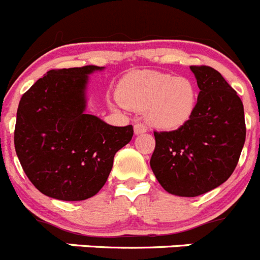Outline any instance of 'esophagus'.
<instances>
[{"mask_svg":"<svg viewBox=\"0 0 260 260\" xmlns=\"http://www.w3.org/2000/svg\"><path fill=\"white\" fill-rule=\"evenodd\" d=\"M147 131L146 125H144L142 123H137L135 124V135H141V133H145Z\"/></svg>","mask_w":260,"mask_h":260,"instance_id":"obj_1","label":"esophagus"}]
</instances>
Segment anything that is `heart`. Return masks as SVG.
I'll return each mask as SVG.
<instances>
[{
	"mask_svg": "<svg viewBox=\"0 0 260 260\" xmlns=\"http://www.w3.org/2000/svg\"><path fill=\"white\" fill-rule=\"evenodd\" d=\"M119 101L128 109L145 111V118L152 127L173 131L190 120L198 93L190 78L142 70L123 81L119 88Z\"/></svg>",
	"mask_w": 260,
	"mask_h": 260,
	"instance_id": "heart-1",
	"label": "heart"
}]
</instances>
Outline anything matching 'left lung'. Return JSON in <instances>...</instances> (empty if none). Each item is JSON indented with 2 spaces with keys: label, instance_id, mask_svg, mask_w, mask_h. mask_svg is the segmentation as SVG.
<instances>
[{
  "label": "left lung",
  "instance_id": "obj_1",
  "mask_svg": "<svg viewBox=\"0 0 260 260\" xmlns=\"http://www.w3.org/2000/svg\"><path fill=\"white\" fill-rule=\"evenodd\" d=\"M200 89L186 124L154 132L150 167L172 195L195 198L230 178L245 144L244 105L222 74L210 67H190Z\"/></svg>",
  "mask_w": 260,
  "mask_h": 260
}]
</instances>
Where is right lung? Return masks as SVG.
Here are the masks:
<instances>
[{
  "mask_svg": "<svg viewBox=\"0 0 260 260\" xmlns=\"http://www.w3.org/2000/svg\"><path fill=\"white\" fill-rule=\"evenodd\" d=\"M104 67L50 70L21 97L14 133L16 155L43 195L92 198L105 185L114 156L133 127H114L86 113L88 75Z\"/></svg>",
  "mask_w": 260,
  "mask_h": 260,
  "instance_id": "add662e5",
  "label": "right lung"
}]
</instances>
